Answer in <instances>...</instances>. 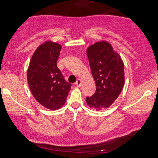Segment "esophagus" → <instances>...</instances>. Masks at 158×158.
<instances>
[{
	"label": "esophagus",
	"mask_w": 158,
	"mask_h": 158,
	"mask_svg": "<svg viewBox=\"0 0 158 158\" xmlns=\"http://www.w3.org/2000/svg\"><path fill=\"white\" fill-rule=\"evenodd\" d=\"M81 82H82V81H81V79H77V81L76 82V83H75V84H76V86L80 87L81 85Z\"/></svg>",
	"instance_id": "34e87169"
}]
</instances>
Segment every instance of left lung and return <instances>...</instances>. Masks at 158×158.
Instances as JSON below:
<instances>
[{"instance_id": "8db88e82", "label": "left lung", "mask_w": 158, "mask_h": 158, "mask_svg": "<svg viewBox=\"0 0 158 158\" xmlns=\"http://www.w3.org/2000/svg\"><path fill=\"white\" fill-rule=\"evenodd\" d=\"M96 92L86 97L89 106L97 110L109 107L122 92L125 83L124 64L109 43L100 41L87 49Z\"/></svg>"}]
</instances>
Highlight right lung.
I'll return each instance as SVG.
<instances>
[{"mask_svg": "<svg viewBox=\"0 0 158 158\" xmlns=\"http://www.w3.org/2000/svg\"><path fill=\"white\" fill-rule=\"evenodd\" d=\"M61 49V45L52 41L43 43L33 53L27 71L33 96L40 104L50 110L63 106L71 86L56 66Z\"/></svg>", "mask_w": 158, "mask_h": 158, "instance_id": "right-lung-1", "label": "right lung"}]
</instances>
